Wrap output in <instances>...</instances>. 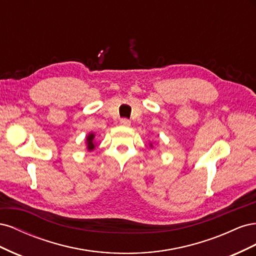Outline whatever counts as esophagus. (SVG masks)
Masks as SVG:
<instances>
[{
  "label": "esophagus",
  "mask_w": 256,
  "mask_h": 256,
  "mask_svg": "<svg viewBox=\"0 0 256 256\" xmlns=\"http://www.w3.org/2000/svg\"><path fill=\"white\" fill-rule=\"evenodd\" d=\"M120 125L122 126H124V127H129L130 126V120H127V118H122V120H120Z\"/></svg>",
  "instance_id": "esophagus-1"
}]
</instances>
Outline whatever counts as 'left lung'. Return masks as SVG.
<instances>
[{"label": "left lung", "mask_w": 256, "mask_h": 256, "mask_svg": "<svg viewBox=\"0 0 256 256\" xmlns=\"http://www.w3.org/2000/svg\"><path fill=\"white\" fill-rule=\"evenodd\" d=\"M150 147H152V144L150 142Z\"/></svg>", "instance_id": "1"}]
</instances>
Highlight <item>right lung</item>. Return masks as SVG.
<instances>
[{"instance_id":"right-lung-1","label":"right lung","mask_w":256,"mask_h":256,"mask_svg":"<svg viewBox=\"0 0 256 256\" xmlns=\"http://www.w3.org/2000/svg\"><path fill=\"white\" fill-rule=\"evenodd\" d=\"M96 141H95V134L94 132H90L86 138H85V146H86V150L88 152L94 150L96 147Z\"/></svg>"}]
</instances>
